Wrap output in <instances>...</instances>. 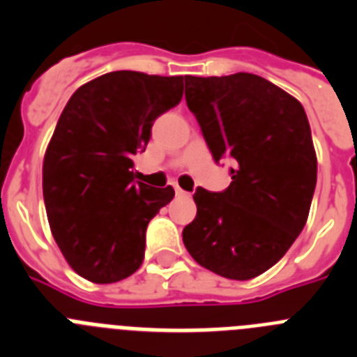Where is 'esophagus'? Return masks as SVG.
<instances>
[{"label": "esophagus", "mask_w": 357, "mask_h": 357, "mask_svg": "<svg viewBox=\"0 0 357 357\" xmlns=\"http://www.w3.org/2000/svg\"><path fill=\"white\" fill-rule=\"evenodd\" d=\"M173 189H175V195H176V197H185V195H188V193H185V191H184V189L178 188V185H176V184H173Z\"/></svg>", "instance_id": "obj_1"}]
</instances>
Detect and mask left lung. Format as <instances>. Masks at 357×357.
I'll list each match as a JSON object with an SVG mask.
<instances>
[{
	"mask_svg": "<svg viewBox=\"0 0 357 357\" xmlns=\"http://www.w3.org/2000/svg\"><path fill=\"white\" fill-rule=\"evenodd\" d=\"M185 102L214 160L232 157L229 188L193 195L197 216L182 230L195 261L248 280L289 250L309 216L317 151L301 102L252 73L185 75Z\"/></svg>",
	"mask_w": 357,
	"mask_h": 357,
	"instance_id": "1",
	"label": "left lung"
}]
</instances>
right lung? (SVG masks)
<instances>
[{
    "label": "right lung",
    "instance_id": "add662e5",
    "mask_svg": "<svg viewBox=\"0 0 357 357\" xmlns=\"http://www.w3.org/2000/svg\"><path fill=\"white\" fill-rule=\"evenodd\" d=\"M184 77L112 71L78 87L43 162L48 222L64 259L94 284L137 272L146 227L175 191L135 181L151 125L182 100Z\"/></svg>",
    "mask_w": 357,
    "mask_h": 357
}]
</instances>
